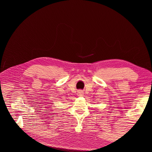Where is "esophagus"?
<instances>
[{
    "label": "esophagus",
    "mask_w": 152,
    "mask_h": 152,
    "mask_svg": "<svg viewBox=\"0 0 152 152\" xmlns=\"http://www.w3.org/2000/svg\"><path fill=\"white\" fill-rule=\"evenodd\" d=\"M77 94H78V95H79V96H82V95H83V92H82V91H79L77 93Z\"/></svg>",
    "instance_id": "obj_1"
}]
</instances>
